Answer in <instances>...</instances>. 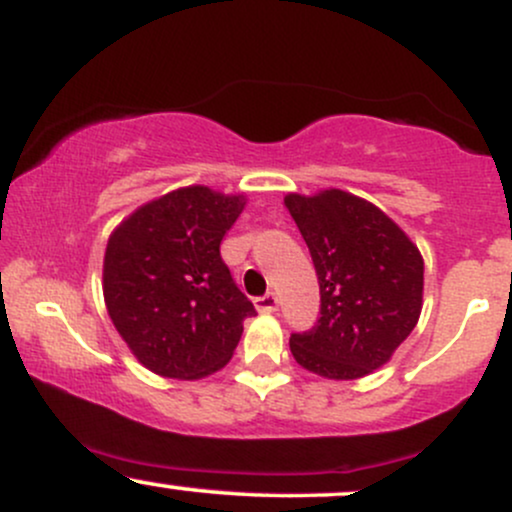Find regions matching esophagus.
I'll return each mask as SVG.
<instances>
[{
	"label": "esophagus",
	"mask_w": 512,
	"mask_h": 512,
	"mask_svg": "<svg viewBox=\"0 0 512 512\" xmlns=\"http://www.w3.org/2000/svg\"><path fill=\"white\" fill-rule=\"evenodd\" d=\"M255 307L260 312H267V315H269V312H276V307H279V298H276V293L269 291V293H264L255 300Z\"/></svg>",
	"instance_id": "1"
}]
</instances>
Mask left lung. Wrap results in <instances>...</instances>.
Wrapping results in <instances>:
<instances>
[{"mask_svg": "<svg viewBox=\"0 0 512 512\" xmlns=\"http://www.w3.org/2000/svg\"><path fill=\"white\" fill-rule=\"evenodd\" d=\"M315 264L319 319L291 334L300 367L326 379H360L391 360L422 312L424 262L393 221L343 190L286 195Z\"/></svg>", "mask_w": 512, "mask_h": 512, "instance_id": "obj_1", "label": "left lung"}]
</instances>
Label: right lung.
Wrapping results in <instances>:
<instances>
[{"instance_id":"add662e5","label":"right lung","mask_w":512,"mask_h":512,"mask_svg":"<svg viewBox=\"0 0 512 512\" xmlns=\"http://www.w3.org/2000/svg\"><path fill=\"white\" fill-rule=\"evenodd\" d=\"M243 207V195L178 188L135 209L109 238L102 274L109 317L159 377L217 372L238 346L243 319L257 315L219 252Z\"/></svg>"}]
</instances>
